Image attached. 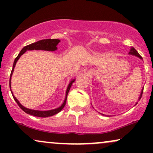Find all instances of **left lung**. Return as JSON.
Masks as SVG:
<instances>
[{
    "instance_id": "left-lung-1",
    "label": "left lung",
    "mask_w": 153,
    "mask_h": 153,
    "mask_svg": "<svg viewBox=\"0 0 153 153\" xmlns=\"http://www.w3.org/2000/svg\"><path fill=\"white\" fill-rule=\"evenodd\" d=\"M129 54H134V55L137 56V57H140V59H143V58H142V57H141V56H140V54L138 53V52H137V51L136 50H135V49L134 48V47H131V50H130V52H129ZM143 91H142V92H141V96H140V99H141V97H142V95H143Z\"/></svg>"
}]
</instances>
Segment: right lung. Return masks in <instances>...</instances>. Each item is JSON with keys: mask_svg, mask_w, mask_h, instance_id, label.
I'll return each mask as SVG.
<instances>
[{"mask_svg": "<svg viewBox=\"0 0 153 153\" xmlns=\"http://www.w3.org/2000/svg\"><path fill=\"white\" fill-rule=\"evenodd\" d=\"M60 42V40L59 39H42V40H39V41L36 42L32 43L31 45H27V46L24 47V48L21 50L20 53L19 54V55L16 57L14 62H13V68H12L11 73H10V77H11L12 74H13V70H14L15 65L16 64L17 60L19 59V57L22 55L24 52H26V50H47V51H54L57 50V45H58V43ZM75 81V80H73L71 82V83L69 84L68 85V88H67V91H66V96H65V101L62 104V106H60L59 108H55V109H52V110H50V111H36V110H31V109H29V108H25L24 106H23L19 101L16 99V97L13 95V93H12V96H13V99L16 101V102L17 103V104L19 105V106L24 111V112H26V114H29L30 115H33L35 116V117H51V116H53L56 114L59 113L61 110L64 108V106H65L66 103V101H67V96H68V92H69L70 88H71L72 84L73 82ZM11 91V90H10Z\"/></svg>", "mask_w": 153, "mask_h": 153, "instance_id": "1", "label": "right lung"}]
</instances>
